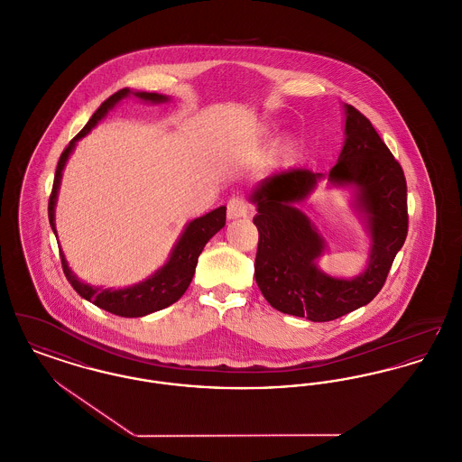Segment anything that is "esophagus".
Returning a JSON list of instances; mask_svg holds the SVG:
<instances>
[{
  "mask_svg": "<svg viewBox=\"0 0 462 462\" xmlns=\"http://www.w3.org/2000/svg\"><path fill=\"white\" fill-rule=\"evenodd\" d=\"M249 213V206L245 199L241 197H232L226 204V217L228 219H237V217H247Z\"/></svg>",
  "mask_w": 462,
  "mask_h": 462,
  "instance_id": "1",
  "label": "esophagus"
}]
</instances>
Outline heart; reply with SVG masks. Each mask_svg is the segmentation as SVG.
Segmentation results:
<instances>
[{"label":"heart","instance_id":"heart-1","mask_svg":"<svg viewBox=\"0 0 462 462\" xmlns=\"http://www.w3.org/2000/svg\"><path fill=\"white\" fill-rule=\"evenodd\" d=\"M295 148H297L295 137H284V139L279 143V155H281V157H290V155H293Z\"/></svg>","mask_w":462,"mask_h":462}]
</instances>
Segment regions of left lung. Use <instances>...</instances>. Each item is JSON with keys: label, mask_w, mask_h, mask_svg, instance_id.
Listing matches in <instances>:
<instances>
[{"label": "left lung", "mask_w": 462, "mask_h": 462, "mask_svg": "<svg viewBox=\"0 0 462 462\" xmlns=\"http://www.w3.org/2000/svg\"><path fill=\"white\" fill-rule=\"evenodd\" d=\"M344 146L328 174L284 169L249 193L260 241L254 279L273 309L312 323L342 318L377 297L407 239V181L370 120L344 105ZM352 191V207L371 237L367 267L346 280L319 269L325 241L300 209L321 181Z\"/></svg>", "instance_id": "8db88e82"}]
</instances>
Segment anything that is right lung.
<instances>
[{"mask_svg": "<svg viewBox=\"0 0 462 462\" xmlns=\"http://www.w3.org/2000/svg\"><path fill=\"white\" fill-rule=\"evenodd\" d=\"M131 96H134L136 99L143 101V103H150V105H162V103L171 101V97L163 96V94L139 92V90H131V88L125 87V88L115 92L111 97H108L99 106V109L92 115V118L87 122V125L83 127L82 131L69 141L68 148L62 152L59 163H57L54 187H52L51 200H49V219H51V226L54 230L55 237H57L55 206H57V195H59V189H60L62 171L66 167L68 159L71 157L77 143L82 137L87 136L108 115V111L115 108L122 99L131 97ZM225 217H226V208L219 206L217 209H213L211 213L189 221L185 225L180 239L176 241V245H172L171 254H169V258H167V262L163 263L162 267L159 271L153 272L152 275H148L146 279L139 281L137 284L127 286V288L113 290V288L92 286L88 282H83L77 277V273H73V271L69 269L68 260H66L64 253L60 251L62 271L66 273L68 281L71 282L73 290L82 299L92 301L99 309H105L115 316L143 318L146 314L162 310L165 307L172 305L174 301H178L183 297V293L190 286L199 254L202 253V249H204V245H208V241L225 226Z\"/></svg>", "mask_w": 462, "mask_h": 462, "instance_id": "obj_1", "label": "right lung"}]
</instances>
